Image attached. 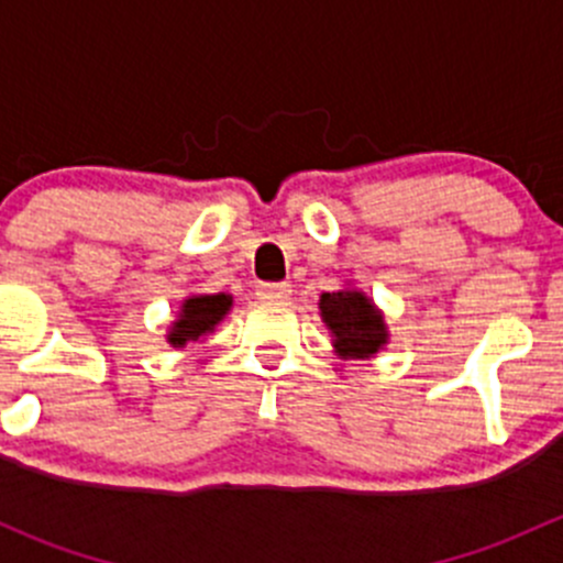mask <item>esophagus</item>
Masks as SVG:
<instances>
[{
	"label": "esophagus",
	"instance_id": "obj_1",
	"mask_svg": "<svg viewBox=\"0 0 563 563\" xmlns=\"http://www.w3.org/2000/svg\"><path fill=\"white\" fill-rule=\"evenodd\" d=\"M255 294H258V299H288V294H291V286L288 283H261L258 288H255Z\"/></svg>",
	"mask_w": 563,
	"mask_h": 563
}]
</instances>
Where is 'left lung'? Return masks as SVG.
<instances>
[{
    "label": "left lung",
    "instance_id": "obj_1",
    "mask_svg": "<svg viewBox=\"0 0 563 563\" xmlns=\"http://www.w3.org/2000/svg\"><path fill=\"white\" fill-rule=\"evenodd\" d=\"M321 316L332 329L334 345L345 356H373L387 343L378 310L360 291H334L321 297Z\"/></svg>",
    "mask_w": 563,
    "mask_h": 563
}]
</instances>
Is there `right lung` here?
I'll return each mask as SVG.
<instances>
[{"mask_svg":"<svg viewBox=\"0 0 563 563\" xmlns=\"http://www.w3.org/2000/svg\"><path fill=\"white\" fill-rule=\"evenodd\" d=\"M231 308V297L229 294H207V297H192L181 305L179 321L174 323L172 340L174 345H185L187 340L201 338L203 332L214 329V323L220 321Z\"/></svg>","mask_w":563,"mask_h":563,"instance_id":"obj_1","label":"right lung"}]
</instances>
